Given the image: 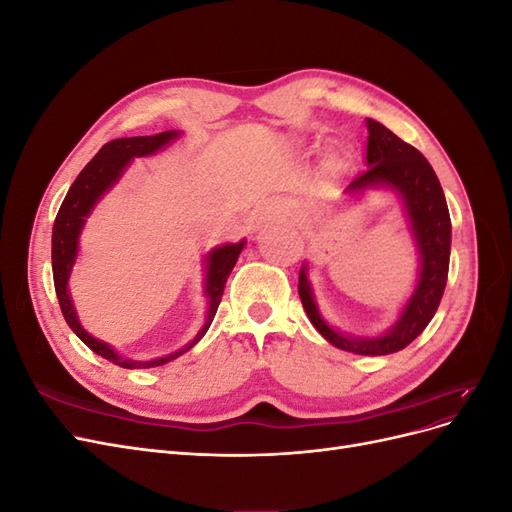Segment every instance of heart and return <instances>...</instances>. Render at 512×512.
Wrapping results in <instances>:
<instances>
[{"label":"heart","mask_w":512,"mask_h":512,"mask_svg":"<svg viewBox=\"0 0 512 512\" xmlns=\"http://www.w3.org/2000/svg\"><path fill=\"white\" fill-rule=\"evenodd\" d=\"M337 160H339V162H342V158H339V156H337Z\"/></svg>","instance_id":"1"}]
</instances>
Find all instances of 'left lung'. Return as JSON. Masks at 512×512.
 <instances>
[{
	"label": "left lung",
	"instance_id": "left-lung-1",
	"mask_svg": "<svg viewBox=\"0 0 512 512\" xmlns=\"http://www.w3.org/2000/svg\"><path fill=\"white\" fill-rule=\"evenodd\" d=\"M367 170L356 177L344 194H361L369 188H391L404 200L412 237L418 247V282L412 297L401 309L393 327L378 337H354L339 333L318 312L307 265L299 271V297L316 331L339 350L382 356L404 350L425 331L438 312L451 258V215H448L442 185L425 156L382 123L367 119Z\"/></svg>",
	"mask_w": 512,
	"mask_h": 512
}]
</instances>
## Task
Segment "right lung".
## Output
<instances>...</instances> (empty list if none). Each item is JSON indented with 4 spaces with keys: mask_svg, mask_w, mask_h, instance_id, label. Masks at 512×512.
I'll return each mask as SVG.
<instances>
[{
    "mask_svg": "<svg viewBox=\"0 0 512 512\" xmlns=\"http://www.w3.org/2000/svg\"><path fill=\"white\" fill-rule=\"evenodd\" d=\"M177 136H179L177 130H166V132L153 134V136L115 138V141L106 143L96 153V158L81 170V175L74 179L72 188L68 190L64 203H61L55 224H53V250H51L53 282H55V292L59 299L61 314H64L68 327L76 333V337H79L87 348H91L96 354H100L102 359L111 361L123 369H147V367L164 365L168 361L177 359V356H181L183 352H188L190 348H194L200 342V339H203V335L211 327L215 312H218V305L222 301L228 275H230L232 267L237 265V258L245 245V241L226 243L222 247H215V250H211L207 254V258H205V262H207L205 294L209 299L207 320L203 324V329L198 331V335L192 339V342L185 344L181 350L168 354V356H160V359H153V361L123 359V356H119L106 342H100V339L89 335L81 327L79 316H76V309H74V303L70 297V290H68V280H70V273H72V267L76 262V254H79L81 230L89 218L91 209H94L98 200L119 181L123 170L130 166V162L134 158L151 156V153H156L162 147H166L168 143H173Z\"/></svg>",
    "mask_w": 512,
    "mask_h": 512,
    "instance_id": "add662e5",
    "label": "right lung"
}]
</instances>
